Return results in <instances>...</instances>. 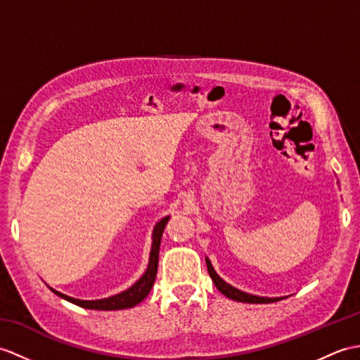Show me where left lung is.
<instances>
[{
	"label": "left lung",
	"instance_id": "left-lung-1",
	"mask_svg": "<svg viewBox=\"0 0 360 360\" xmlns=\"http://www.w3.org/2000/svg\"><path fill=\"white\" fill-rule=\"evenodd\" d=\"M207 262V270L210 273V278L214 283V287L218 288L224 296H227L233 300H238V302H245V304H271L276 302V300H279V297H259V296H253V295H248L244 293V291H240L235 287H231L230 283H227L225 281H222L218 274H216L214 269L212 266V262L205 259Z\"/></svg>",
	"mask_w": 360,
	"mask_h": 360
}]
</instances>
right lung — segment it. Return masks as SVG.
Here are the masks:
<instances>
[{"label": "right lung", "instance_id": "1", "mask_svg": "<svg viewBox=\"0 0 360 360\" xmlns=\"http://www.w3.org/2000/svg\"><path fill=\"white\" fill-rule=\"evenodd\" d=\"M170 216L161 219L160 222L156 224V227L153 230V245H152V252H150V261H148V266L147 271L142 274V278L131 285L129 290L122 291V293L107 297V299H98V300H81V299H73L70 296H65L60 291H56L53 288H50L53 291L55 295H58L60 297L69 300V302L82 307V308H89V310H124V308H130L135 307L139 302H142L147 297V295L150 293V290L153 287V282L156 279V271H158V259H160V247H161V238L167 222H169Z\"/></svg>", "mask_w": 360, "mask_h": 360}]
</instances>
